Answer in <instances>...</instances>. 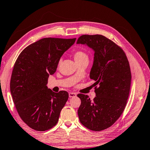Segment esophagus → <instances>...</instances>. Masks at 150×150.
Segmentation results:
<instances>
[{
  "instance_id": "34e87169",
  "label": "esophagus",
  "mask_w": 150,
  "mask_h": 150,
  "mask_svg": "<svg viewBox=\"0 0 150 150\" xmlns=\"http://www.w3.org/2000/svg\"><path fill=\"white\" fill-rule=\"evenodd\" d=\"M77 96V94H76L75 93H73V92H70L69 93V96L71 98V97H75V96Z\"/></svg>"
}]
</instances>
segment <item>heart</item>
Returning <instances> with one entry per match:
<instances>
[{
	"label": "heart",
	"instance_id": "obj_1",
	"mask_svg": "<svg viewBox=\"0 0 150 150\" xmlns=\"http://www.w3.org/2000/svg\"><path fill=\"white\" fill-rule=\"evenodd\" d=\"M73 56H74V59L76 63L81 62L85 59H88V55H87V54L81 50L76 51L74 53V55H73Z\"/></svg>",
	"mask_w": 150,
	"mask_h": 150
}]
</instances>
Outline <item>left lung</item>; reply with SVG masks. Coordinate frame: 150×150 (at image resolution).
Returning <instances> with one entry per match:
<instances>
[{
  "label": "left lung",
  "instance_id": "1",
  "mask_svg": "<svg viewBox=\"0 0 150 150\" xmlns=\"http://www.w3.org/2000/svg\"><path fill=\"white\" fill-rule=\"evenodd\" d=\"M77 44L87 45L95 52L90 78L95 82L96 93L93 100L88 95L78 94L81 100L79 118L89 130H105L126 107L132 78L128 60L120 47L102 35H83Z\"/></svg>",
  "mask_w": 150,
  "mask_h": 150
}]
</instances>
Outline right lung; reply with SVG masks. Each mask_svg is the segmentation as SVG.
I'll use <instances>...</instances> for the list:
<instances>
[{
    "instance_id": "obj_1",
    "label": "right lung",
    "mask_w": 150,
    "mask_h": 150,
    "mask_svg": "<svg viewBox=\"0 0 150 150\" xmlns=\"http://www.w3.org/2000/svg\"><path fill=\"white\" fill-rule=\"evenodd\" d=\"M75 40L42 38L25 48L15 62L10 85L11 95L20 118L35 130H50L59 120L69 94L65 91L53 92L47 87V79Z\"/></svg>"
}]
</instances>
